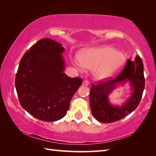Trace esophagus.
Returning a JSON list of instances; mask_svg holds the SVG:
<instances>
[{
	"label": "esophagus",
	"mask_w": 156,
	"mask_h": 156,
	"mask_svg": "<svg viewBox=\"0 0 156 156\" xmlns=\"http://www.w3.org/2000/svg\"><path fill=\"white\" fill-rule=\"evenodd\" d=\"M89 84V83L87 80H84L83 82V86H88Z\"/></svg>",
	"instance_id": "1"
}]
</instances>
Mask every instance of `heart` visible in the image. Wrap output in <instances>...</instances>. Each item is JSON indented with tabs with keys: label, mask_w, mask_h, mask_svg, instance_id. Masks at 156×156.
<instances>
[{
	"label": "heart",
	"mask_w": 156,
	"mask_h": 156,
	"mask_svg": "<svg viewBox=\"0 0 156 156\" xmlns=\"http://www.w3.org/2000/svg\"><path fill=\"white\" fill-rule=\"evenodd\" d=\"M78 62L82 67L94 69L95 80L103 81L120 72L126 62L125 55L112 47H97L81 51Z\"/></svg>",
	"instance_id": "b5f03b06"
}]
</instances>
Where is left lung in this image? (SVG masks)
I'll list each match as a JSON object with an SVG mask.
<instances>
[{"instance_id":"1","label":"left lung","mask_w":156,"mask_h":156,"mask_svg":"<svg viewBox=\"0 0 156 156\" xmlns=\"http://www.w3.org/2000/svg\"><path fill=\"white\" fill-rule=\"evenodd\" d=\"M128 83L131 93L120 105L112 104L109 95L118 86ZM144 89V66L138 55L135 59H128L120 74L113 80L92 84L89 104L94 117L100 122L109 123L120 120L138 107Z\"/></svg>"}]
</instances>
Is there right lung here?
I'll use <instances>...</instances> for the list:
<instances>
[{"label":"right lung","mask_w":156,"mask_h":156,"mask_svg":"<svg viewBox=\"0 0 156 156\" xmlns=\"http://www.w3.org/2000/svg\"><path fill=\"white\" fill-rule=\"evenodd\" d=\"M62 44L49 38L37 42L20 60L15 86L20 104L38 120L61 119L69 109L72 97L82 79L64 73Z\"/></svg>","instance_id":"1"}]
</instances>
